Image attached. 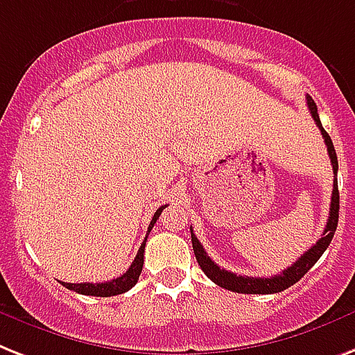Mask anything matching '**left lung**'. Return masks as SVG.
<instances>
[{
	"label": "left lung",
	"instance_id": "8db88e82",
	"mask_svg": "<svg viewBox=\"0 0 355 355\" xmlns=\"http://www.w3.org/2000/svg\"><path fill=\"white\" fill-rule=\"evenodd\" d=\"M308 101V107H310V113L315 124L319 126L322 133V139H324L326 148H328V155H330L331 168H334V174L337 175V154L336 148H334V143H331L330 135L326 133V130L322 128L321 119H319V113H317V106L313 98L308 95L306 97ZM337 222H339V191H337V178L334 180V191H331V201H330V216H328V222H326L324 232L322 236L317 240V243L311 249H308L304 254H300V258L297 262H293L288 269H284L280 275H275V277H269V279H262V277H242V275L231 273V271H225L223 268H220L218 263H214L211 260V257L205 253V249L200 243V240L196 238V234L192 232V248H194L196 260L200 263L201 271L209 277V279L218 284L220 288H225L229 291H236V293H258V295H269V293H279V291L288 290L290 286H293L295 282H299L302 277H304L313 263L322 257V253L326 251V248L330 245L331 238H334V232L337 229Z\"/></svg>",
	"mask_w": 355,
	"mask_h": 355
}]
</instances>
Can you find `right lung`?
I'll return each instance as SVG.
<instances>
[{
    "instance_id": "add662e5",
    "label": "right lung",
    "mask_w": 355,
    "mask_h": 355,
    "mask_svg": "<svg viewBox=\"0 0 355 355\" xmlns=\"http://www.w3.org/2000/svg\"><path fill=\"white\" fill-rule=\"evenodd\" d=\"M166 207V205H164ZM164 207H159L157 211H155L154 218H152V222H150L148 232L152 231V227L154 223L157 222V218L161 216V212H163ZM148 236V234H146ZM144 245H146V238H144V242L141 243V248L137 251V257L132 262V266L128 268L126 273H123L119 279H113L110 282H97V284H93V282H84V284H69V282H62V284L71 291H76V293L80 295H92V297H113V295H121L126 293L128 290H132L133 286L137 284L139 275L143 271V263H144Z\"/></svg>"
}]
</instances>
